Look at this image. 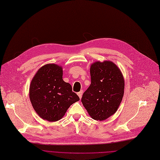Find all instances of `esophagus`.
I'll return each mask as SVG.
<instances>
[{
  "label": "esophagus",
  "instance_id": "34e87169",
  "mask_svg": "<svg viewBox=\"0 0 160 160\" xmlns=\"http://www.w3.org/2000/svg\"><path fill=\"white\" fill-rule=\"evenodd\" d=\"M82 94H83V91H80V92H78L77 93V94H78V96H79V98H82Z\"/></svg>",
  "mask_w": 160,
  "mask_h": 160
}]
</instances>
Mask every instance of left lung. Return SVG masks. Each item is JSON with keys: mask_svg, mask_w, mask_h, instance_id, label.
Masks as SVG:
<instances>
[{"mask_svg": "<svg viewBox=\"0 0 160 160\" xmlns=\"http://www.w3.org/2000/svg\"><path fill=\"white\" fill-rule=\"evenodd\" d=\"M91 83L83 94L82 103L91 117L104 121L117 112L124 96V80L113 62L97 61L90 68Z\"/></svg>", "mask_w": 160, "mask_h": 160, "instance_id": "8db88e82", "label": "left lung"}]
</instances>
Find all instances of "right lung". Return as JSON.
<instances>
[{"label":"right lung","instance_id":"right-lung-1","mask_svg":"<svg viewBox=\"0 0 160 160\" xmlns=\"http://www.w3.org/2000/svg\"><path fill=\"white\" fill-rule=\"evenodd\" d=\"M62 68L48 64L38 69L31 80L29 98L40 118L50 122L61 119L68 108L80 100L71 85L62 79Z\"/></svg>","mask_w":160,"mask_h":160}]
</instances>
